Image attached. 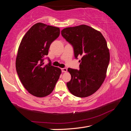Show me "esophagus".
Wrapping results in <instances>:
<instances>
[{"label": "esophagus", "mask_w": 131, "mask_h": 131, "mask_svg": "<svg viewBox=\"0 0 131 131\" xmlns=\"http://www.w3.org/2000/svg\"><path fill=\"white\" fill-rule=\"evenodd\" d=\"M61 70L62 72H66L68 71V69L66 68H62Z\"/></svg>", "instance_id": "obj_1"}]
</instances>
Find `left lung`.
Instances as JSON below:
<instances>
[{"label": "left lung", "instance_id": "left-lung-1", "mask_svg": "<svg viewBox=\"0 0 131 131\" xmlns=\"http://www.w3.org/2000/svg\"><path fill=\"white\" fill-rule=\"evenodd\" d=\"M61 34L73 47L75 58L81 57L79 70L68 68V90L77 97L89 96L101 87L106 76L110 52L105 37L86 25L64 28Z\"/></svg>", "mask_w": 131, "mask_h": 131}]
</instances>
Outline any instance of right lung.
Instances as JSON below:
<instances>
[{"instance_id":"1","label":"right lung","mask_w":131,"mask_h":131,"mask_svg":"<svg viewBox=\"0 0 131 131\" xmlns=\"http://www.w3.org/2000/svg\"><path fill=\"white\" fill-rule=\"evenodd\" d=\"M60 34L59 28L39 23L24 35L18 50L15 61L17 74L29 93L42 97L50 95L61 74L60 68L44 65L52 42Z\"/></svg>"}]
</instances>
